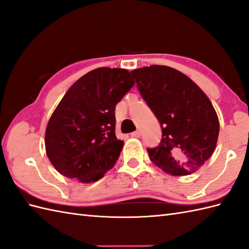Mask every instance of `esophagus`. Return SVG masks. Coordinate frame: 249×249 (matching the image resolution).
Returning <instances> with one entry per match:
<instances>
[{
  "instance_id": "obj_1",
  "label": "esophagus",
  "mask_w": 249,
  "mask_h": 249,
  "mask_svg": "<svg viewBox=\"0 0 249 249\" xmlns=\"http://www.w3.org/2000/svg\"><path fill=\"white\" fill-rule=\"evenodd\" d=\"M132 138H140V136H141V132L139 131V130H137V131H134V132H131V135H130Z\"/></svg>"
}]
</instances>
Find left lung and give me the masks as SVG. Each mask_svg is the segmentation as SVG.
Instances as JSON below:
<instances>
[{
	"instance_id": "8db88e82",
	"label": "left lung",
	"mask_w": 249,
	"mask_h": 249,
	"mask_svg": "<svg viewBox=\"0 0 249 249\" xmlns=\"http://www.w3.org/2000/svg\"><path fill=\"white\" fill-rule=\"evenodd\" d=\"M131 74L162 128L159 146L147 149L149 159L172 176L198 171L214 152L219 132L209 97L186 74L171 67H143Z\"/></svg>"
}]
</instances>
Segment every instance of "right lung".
Listing matches in <instances>:
<instances>
[{"mask_svg":"<svg viewBox=\"0 0 249 249\" xmlns=\"http://www.w3.org/2000/svg\"><path fill=\"white\" fill-rule=\"evenodd\" d=\"M134 85L125 69L97 68L70 87L45 129L46 156L57 172L90 183L112 169L124 144L115 136V105Z\"/></svg>","mask_w":249,"mask_h":249,"instance_id":"1","label":"right lung"}]
</instances>
